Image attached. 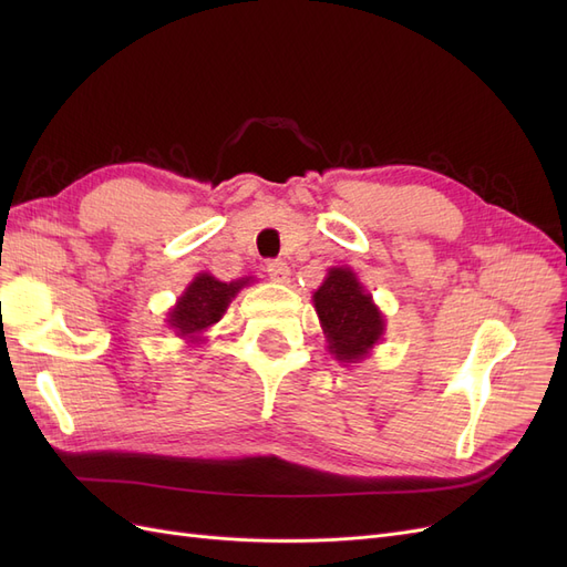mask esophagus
I'll list each match as a JSON object with an SVG mask.
<instances>
[{
    "label": "esophagus",
    "mask_w": 567,
    "mask_h": 567,
    "mask_svg": "<svg viewBox=\"0 0 567 567\" xmlns=\"http://www.w3.org/2000/svg\"><path fill=\"white\" fill-rule=\"evenodd\" d=\"M267 274H269L271 281L288 284V279H290V267H288L286 262H281V260H274V262L267 265Z\"/></svg>",
    "instance_id": "esophagus-1"
}]
</instances>
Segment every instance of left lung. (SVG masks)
<instances>
[{
    "label": "left lung",
    "instance_id": "left-lung-1",
    "mask_svg": "<svg viewBox=\"0 0 567 567\" xmlns=\"http://www.w3.org/2000/svg\"><path fill=\"white\" fill-rule=\"evenodd\" d=\"M329 352L340 364H359L385 336V317L350 267H331L312 293Z\"/></svg>",
    "mask_w": 567,
    "mask_h": 567
}]
</instances>
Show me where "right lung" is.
Listing matches in <instances>:
<instances>
[{
  "label": "right lung",
  "mask_w": 567,
  "mask_h": 567,
  "mask_svg": "<svg viewBox=\"0 0 567 567\" xmlns=\"http://www.w3.org/2000/svg\"><path fill=\"white\" fill-rule=\"evenodd\" d=\"M255 279L244 277L236 281H219L210 271H200L184 288V293L167 312V329H173L188 348H200L213 326L225 317L227 307L238 296V290L250 286Z\"/></svg>",
  "instance_id": "1"
}]
</instances>
